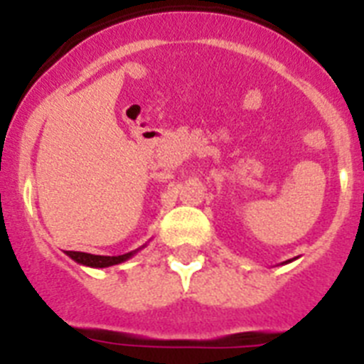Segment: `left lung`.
Returning <instances> with one entry per match:
<instances>
[{"label": "left lung", "instance_id": "left-lung-1", "mask_svg": "<svg viewBox=\"0 0 364 364\" xmlns=\"http://www.w3.org/2000/svg\"><path fill=\"white\" fill-rule=\"evenodd\" d=\"M291 260H294V259H290V260H286V264H288V262H291ZM282 264H284V262H282Z\"/></svg>", "mask_w": 364, "mask_h": 364}]
</instances>
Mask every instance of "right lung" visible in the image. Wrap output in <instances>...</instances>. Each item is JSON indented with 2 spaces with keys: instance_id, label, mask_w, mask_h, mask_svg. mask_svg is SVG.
Wrapping results in <instances>:
<instances>
[{
  "instance_id": "1",
  "label": "right lung",
  "mask_w": 364,
  "mask_h": 364,
  "mask_svg": "<svg viewBox=\"0 0 364 364\" xmlns=\"http://www.w3.org/2000/svg\"><path fill=\"white\" fill-rule=\"evenodd\" d=\"M142 247H138V250H134V252L124 253V255H118V257L91 255V253H83V252H65V253L74 260V262H78V264L82 266H89V268H109V266L122 264V262H125V260H129L131 257L136 255Z\"/></svg>"
}]
</instances>
